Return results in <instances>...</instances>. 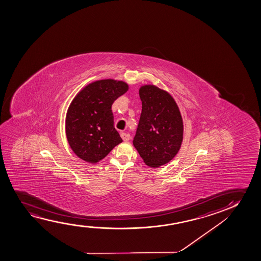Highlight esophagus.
Here are the masks:
<instances>
[{
	"instance_id": "1",
	"label": "esophagus",
	"mask_w": 261,
	"mask_h": 261,
	"mask_svg": "<svg viewBox=\"0 0 261 261\" xmlns=\"http://www.w3.org/2000/svg\"><path fill=\"white\" fill-rule=\"evenodd\" d=\"M120 136H121V138L124 142H127L130 139V135L127 134V133H121Z\"/></svg>"
}]
</instances>
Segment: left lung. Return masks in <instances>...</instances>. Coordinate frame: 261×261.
<instances>
[{
	"instance_id": "8db88e82",
	"label": "left lung",
	"mask_w": 261,
	"mask_h": 261,
	"mask_svg": "<svg viewBox=\"0 0 261 261\" xmlns=\"http://www.w3.org/2000/svg\"><path fill=\"white\" fill-rule=\"evenodd\" d=\"M142 114L133 144L150 168L168 164L178 153L184 121L171 94L154 85L139 88Z\"/></svg>"
}]
</instances>
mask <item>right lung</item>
I'll list each match as a JSON object with an SVG mask.
<instances>
[{
  "label": "right lung",
  "mask_w": 261,
  "mask_h": 261,
  "mask_svg": "<svg viewBox=\"0 0 261 261\" xmlns=\"http://www.w3.org/2000/svg\"><path fill=\"white\" fill-rule=\"evenodd\" d=\"M128 89L125 81L100 79L86 85L74 97L66 114L65 129L68 144L79 159L95 164L122 143L111 106Z\"/></svg>",
  "instance_id": "right-lung-1"
}]
</instances>
